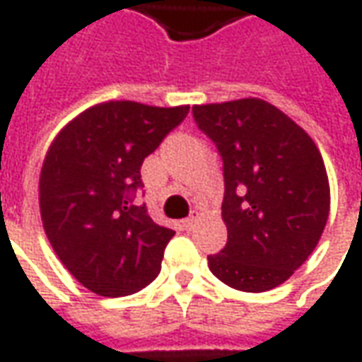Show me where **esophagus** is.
<instances>
[{"label": "esophagus", "mask_w": 362, "mask_h": 362, "mask_svg": "<svg viewBox=\"0 0 362 362\" xmlns=\"http://www.w3.org/2000/svg\"><path fill=\"white\" fill-rule=\"evenodd\" d=\"M196 221H198V214H194V216L186 217V219H184V221H182V225H184V227H186V229H192V227H194V225H196Z\"/></svg>", "instance_id": "esophagus-1"}]
</instances>
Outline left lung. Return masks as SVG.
<instances>
[{"label": "left lung", "instance_id": "1", "mask_svg": "<svg viewBox=\"0 0 362 362\" xmlns=\"http://www.w3.org/2000/svg\"><path fill=\"white\" fill-rule=\"evenodd\" d=\"M223 158V251L207 257L243 292L280 286L317 247L329 217V180L313 139L259 98L194 105Z\"/></svg>", "mask_w": 362, "mask_h": 362}]
</instances>
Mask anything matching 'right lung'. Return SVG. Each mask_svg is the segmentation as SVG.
<instances>
[{
    "mask_svg": "<svg viewBox=\"0 0 362 362\" xmlns=\"http://www.w3.org/2000/svg\"><path fill=\"white\" fill-rule=\"evenodd\" d=\"M188 111L103 102L50 143L39 178L42 227L60 262L93 294H135L158 276L174 231L155 223L133 198L143 186V160Z\"/></svg>",
    "mask_w": 362,
    "mask_h": 362,
    "instance_id": "obj_1",
    "label": "right lung"
}]
</instances>
